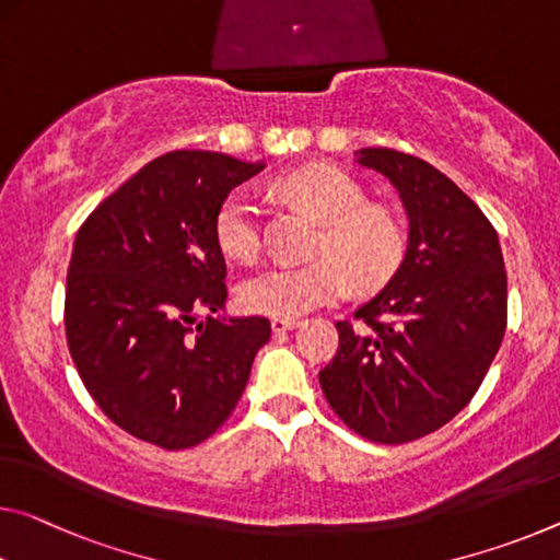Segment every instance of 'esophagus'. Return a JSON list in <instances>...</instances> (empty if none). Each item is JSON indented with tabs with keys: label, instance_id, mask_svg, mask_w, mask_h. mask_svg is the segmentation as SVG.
<instances>
[{
	"label": "esophagus",
	"instance_id": "1",
	"mask_svg": "<svg viewBox=\"0 0 560 560\" xmlns=\"http://www.w3.org/2000/svg\"><path fill=\"white\" fill-rule=\"evenodd\" d=\"M299 324V318H294V316H273L271 318V328L277 334H281V331H289V328H294Z\"/></svg>",
	"mask_w": 560,
	"mask_h": 560
}]
</instances>
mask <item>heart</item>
Instances as JSON below:
<instances>
[{
    "instance_id": "1",
    "label": "heart",
    "mask_w": 560,
    "mask_h": 560,
    "mask_svg": "<svg viewBox=\"0 0 560 560\" xmlns=\"http://www.w3.org/2000/svg\"><path fill=\"white\" fill-rule=\"evenodd\" d=\"M281 197L296 201L322 221L316 261L269 266L242 283V304L266 316H299L343 296L349 287L374 294L388 287L408 259V226L398 211L374 203L353 176L328 166L301 168L279 184ZM221 252L252 261L261 248L259 209L246 191L229 194L217 211Z\"/></svg>"
}]
</instances>
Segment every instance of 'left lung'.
<instances>
[{
    "label": "left lung",
    "instance_id": "1",
    "mask_svg": "<svg viewBox=\"0 0 560 560\" xmlns=\"http://www.w3.org/2000/svg\"><path fill=\"white\" fill-rule=\"evenodd\" d=\"M408 214V259L384 291L339 322L318 371L334 413L359 436L398 446L464 411L505 334L509 289L499 234L474 199L419 156L361 149Z\"/></svg>",
    "mask_w": 560,
    "mask_h": 560
}]
</instances>
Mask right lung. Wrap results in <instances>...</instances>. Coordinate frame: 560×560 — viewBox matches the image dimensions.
I'll list each match as a JSON object with an SVG mask.
<instances>
[{
    "label": "right lung",
    "mask_w": 560,
    "mask_h": 560,
    "mask_svg": "<svg viewBox=\"0 0 560 560\" xmlns=\"http://www.w3.org/2000/svg\"><path fill=\"white\" fill-rule=\"evenodd\" d=\"M264 164L172 152L106 197L74 238L65 326L89 396L131 436L166 451L221 429L242 398L264 316L226 304L217 211Z\"/></svg>",
    "instance_id": "obj_1"
}]
</instances>
